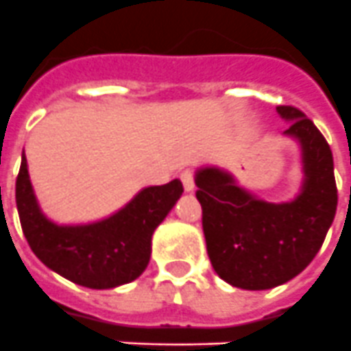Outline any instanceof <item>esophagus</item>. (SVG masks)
<instances>
[{
  "mask_svg": "<svg viewBox=\"0 0 351 351\" xmlns=\"http://www.w3.org/2000/svg\"><path fill=\"white\" fill-rule=\"evenodd\" d=\"M181 181L184 186V191H193L195 190V176L191 170H184L181 173Z\"/></svg>",
  "mask_w": 351,
  "mask_h": 351,
  "instance_id": "esophagus-1",
  "label": "esophagus"
}]
</instances>
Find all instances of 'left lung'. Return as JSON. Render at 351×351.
I'll list each match as a JSON object with an SVG mask.
<instances>
[{
	"instance_id": "left-lung-1",
	"label": "left lung",
	"mask_w": 351,
	"mask_h": 351,
	"mask_svg": "<svg viewBox=\"0 0 351 351\" xmlns=\"http://www.w3.org/2000/svg\"><path fill=\"white\" fill-rule=\"evenodd\" d=\"M290 121L285 135L302 149L304 182L295 200L272 204L235 184L216 167L197 170L207 255L216 274L232 287L269 290L308 267L320 251L337 207L332 151L302 110L276 107Z\"/></svg>"
}]
</instances>
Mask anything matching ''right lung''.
Here are the masks:
<instances>
[{
  "mask_svg": "<svg viewBox=\"0 0 351 351\" xmlns=\"http://www.w3.org/2000/svg\"><path fill=\"white\" fill-rule=\"evenodd\" d=\"M179 179L149 186L110 218L56 225L40 210L23 154L15 202L24 237L40 262L80 287L105 290L137 280L151 258V237L182 195Z\"/></svg>",
  "mask_w": 351,
  "mask_h": 351,
  "instance_id": "obj_1",
  "label": "right lung"
}]
</instances>
